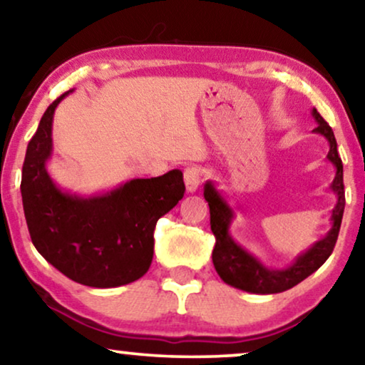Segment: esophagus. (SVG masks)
Returning <instances> with one entry per match:
<instances>
[{"instance_id": "obj_1", "label": "esophagus", "mask_w": 365, "mask_h": 365, "mask_svg": "<svg viewBox=\"0 0 365 365\" xmlns=\"http://www.w3.org/2000/svg\"><path fill=\"white\" fill-rule=\"evenodd\" d=\"M184 184H186L187 192H196L201 186V173L196 168H187L184 171Z\"/></svg>"}]
</instances>
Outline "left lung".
<instances>
[{
	"instance_id": "8db88e82",
	"label": "left lung",
	"mask_w": 365,
	"mask_h": 365,
	"mask_svg": "<svg viewBox=\"0 0 365 365\" xmlns=\"http://www.w3.org/2000/svg\"><path fill=\"white\" fill-rule=\"evenodd\" d=\"M311 114L317 123V128H314L312 131L321 134L329 141L327 159L336 168V178H334L331 184V191L337 196V202L331 214L332 226L326 236L314 242L306 252L299 254L291 262V266L284 269H271L264 266L256 256H252L251 252H247L246 249L234 241L231 232H229L234 217H236L234 209L229 206L222 194L217 191L214 182L207 181L204 184V197H206L209 204L211 231L214 237H216V244H214L212 251V262L219 277L229 284V286L252 294L284 292L287 289L297 286L299 282H302L312 272H316L334 251L342 222L344 206H346L342 161L337 153V143L336 138H334L332 128L324 121V118L317 113L316 108L312 109Z\"/></svg>"
}]
</instances>
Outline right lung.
Masks as SVG:
<instances>
[{"label": "right lung", "mask_w": 365, "mask_h": 365, "mask_svg": "<svg viewBox=\"0 0 365 365\" xmlns=\"http://www.w3.org/2000/svg\"><path fill=\"white\" fill-rule=\"evenodd\" d=\"M59 96L44 111L23 163L21 197L36 251L64 276L83 286L108 289L138 281L154 252V227L184 196L182 173L131 179L93 196L63 191L48 174L53 116Z\"/></svg>", "instance_id": "obj_1"}]
</instances>
